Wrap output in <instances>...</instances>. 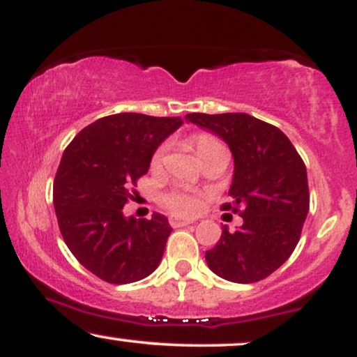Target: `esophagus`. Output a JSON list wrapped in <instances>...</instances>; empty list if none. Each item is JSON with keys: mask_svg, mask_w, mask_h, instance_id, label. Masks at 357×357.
I'll list each match as a JSON object with an SVG mask.
<instances>
[{"mask_svg": "<svg viewBox=\"0 0 357 357\" xmlns=\"http://www.w3.org/2000/svg\"><path fill=\"white\" fill-rule=\"evenodd\" d=\"M169 225L173 227H183V226H188V225H192L191 220H181V218H171L169 220Z\"/></svg>", "mask_w": 357, "mask_h": 357, "instance_id": "obj_1", "label": "esophagus"}]
</instances>
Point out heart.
<instances>
[{
  "label": "heart",
  "instance_id": "heart-1",
  "mask_svg": "<svg viewBox=\"0 0 357 357\" xmlns=\"http://www.w3.org/2000/svg\"><path fill=\"white\" fill-rule=\"evenodd\" d=\"M195 148H196L197 156H199V154L209 151V149L225 148V146H222L216 137L209 135H197L195 136ZM165 153H166V144H162L156 149V153H154L153 161H151L153 166L161 165ZM203 203H204L203 195L197 191H190V190L173 191L165 197V204L167 208L176 214H183V216H190V214L197 213L201 209V206H203Z\"/></svg>",
  "mask_w": 357,
  "mask_h": 357
}]
</instances>
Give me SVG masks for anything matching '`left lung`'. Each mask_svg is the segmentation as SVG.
<instances>
[{
  "instance_id": "left-lung-1",
  "label": "left lung",
  "mask_w": 357,
  "mask_h": 357,
  "mask_svg": "<svg viewBox=\"0 0 357 357\" xmlns=\"http://www.w3.org/2000/svg\"><path fill=\"white\" fill-rule=\"evenodd\" d=\"M201 130L229 146L234 173L225 209L239 211L243 225L227 226L216 246L206 251L214 274L249 284L276 271L294 251L309 211L306 166L287 136L246 113L186 116Z\"/></svg>"
}]
</instances>
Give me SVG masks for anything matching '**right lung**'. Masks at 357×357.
Instances as JSON below:
<instances>
[{
	"instance_id": "right-lung-1",
	"label": "right lung",
	"mask_w": 357,
	"mask_h": 357,
	"mask_svg": "<svg viewBox=\"0 0 357 357\" xmlns=\"http://www.w3.org/2000/svg\"><path fill=\"white\" fill-rule=\"evenodd\" d=\"M181 118L119 113L86 126L64 149L53 203L64 243L88 271L111 284L148 278L161 263L173 227L124 216L131 184L148 173L160 144L181 128Z\"/></svg>"
}]
</instances>
